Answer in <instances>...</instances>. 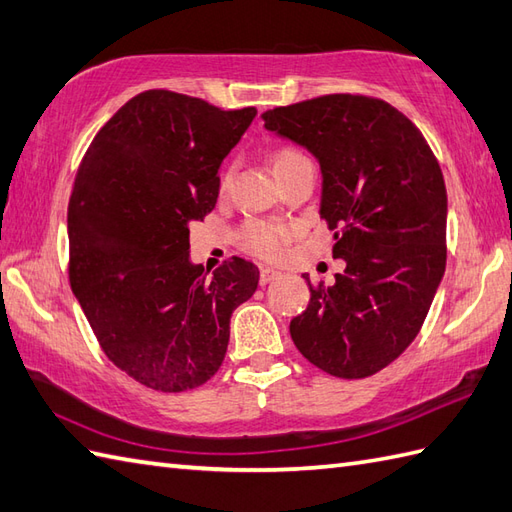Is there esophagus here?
<instances>
[{
    "mask_svg": "<svg viewBox=\"0 0 512 512\" xmlns=\"http://www.w3.org/2000/svg\"><path fill=\"white\" fill-rule=\"evenodd\" d=\"M280 278V271H276V269H271V267H263L260 269V285H269V282H274V280H278Z\"/></svg>",
    "mask_w": 512,
    "mask_h": 512,
    "instance_id": "1",
    "label": "esophagus"
}]
</instances>
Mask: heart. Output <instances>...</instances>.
Here are the masks:
<instances>
[{
	"label": "heart",
	"mask_w": 512,
	"mask_h": 512,
	"mask_svg": "<svg viewBox=\"0 0 512 512\" xmlns=\"http://www.w3.org/2000/svg\"><path fill=\"white\" fill-rule=\"evenodd\" d=\"M306 162V157L298 151L291 149V146H282V149L271 153V168H274L276 177L285 175L287 170ZM230 175L223 177V186H227ZM241 245L247 249L249 254L260 256V258H278L285 252V247L291 238L289 227L271 221H249L243 225L241 234Z\"/></svg>",
	"instance_id": "1"
}]
</instances>
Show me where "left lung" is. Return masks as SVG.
<instances>
[{
	"instance_id": "obj_1",
	"label": "left lung",
	"mask_w": 512,
	"mask_h": 512,
	"mask_svg": "<svg viewBox=\"0 0 512 512\" xmlns=\"http://www.w3.org/2000/svg\"><path fill=\"white\" fill-rule=\"evenodd\" d=\"M315 155L320 217L346 269L311 285L291 339L313 366L363 379L414 342L447 265V190L423 133L385 100L328 94L263 113Z\"/></svg>"
}]
</instances>
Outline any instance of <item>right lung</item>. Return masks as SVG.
<instances>
[{"mask_svg": "<svg viewBox=\"0 0 512 512\" xmlns=\"http://www.w3.org/2000/svg\"><path fill=\"white\" fill-rule=\"evenodd\" d=\"M256 116L149 89L122 105L83 157L67 206L70 285L105 355L157 392L221 368L230 317L258 267L190 263V223L219 197V168Z\"/></svg>", "mask_w": 512, "mask_h": 512, "instance_id": "obj_1", "label": "right lung"}]
</instances>
